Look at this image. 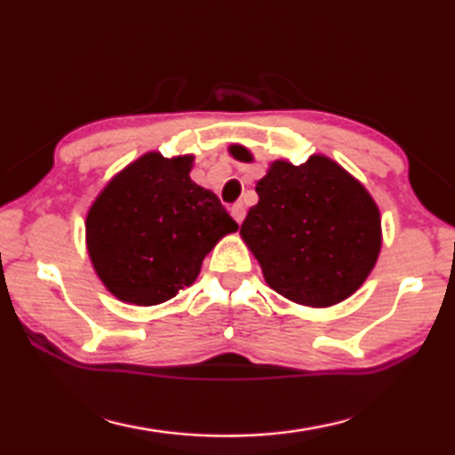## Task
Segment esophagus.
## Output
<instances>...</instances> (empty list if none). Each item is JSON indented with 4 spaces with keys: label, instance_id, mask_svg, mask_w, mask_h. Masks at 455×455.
<instances>
[{
    "label": "esophagus",
    "instance_id": "1",
    "mask_svg": "<svg viewBox=\"0 0 455 455\" xmlns=\"http://www.w3.org/2000/svg\"><path fill=\"white\" fill-rule=\"evenodd\" d=\"M230 214H233V219L238 222V225H241V222L244 220V214H246V211H244V204H235L233 209H230Z\"/></svg>",
    "mask_w": 455,
    "mask_h": 455
}]
</instances>
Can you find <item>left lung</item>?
I'll return each instance as SVG.
<instances>
[{"label": "left lung", "mask_w": 455, "mask_h": 455, "mask_svg": "<svg viewBox=\"0 0 455 455\" xmlns=\"http://www.w3.org/2000/svg\"><path fill=\"white\" fill-rule=\"evenodd\" d=\"M251 163L241 144L228 148ZM259 203L241 236L268 287L305 307H333L373 271L381 251L379 206L355 176L323 154L305 164L275 160L257 182Z\"/></svg>", "instance_id": "obj_1"}]
</instances>
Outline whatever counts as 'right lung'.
Masks as SVG:
<instances>
[{
	"mask_svg": "<svg viewBox=\"0 0 455 455\" xmlns=\"http://www.w3.org/2000/svg\"><path fill=\"white\" fill-rule=\"evenodd\" d=\"M192 154L146 152L100 190L86 246L104 287L120 301L160 305L196 281L204 257L235 233L214 192L190 180Z\"/></svg>",
	"mask_w": 455,
	"mask_h": 455,
	"instance_id": "add662e5",
	"label": "right lung"
}]
</instances>
